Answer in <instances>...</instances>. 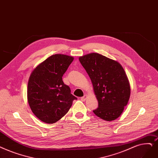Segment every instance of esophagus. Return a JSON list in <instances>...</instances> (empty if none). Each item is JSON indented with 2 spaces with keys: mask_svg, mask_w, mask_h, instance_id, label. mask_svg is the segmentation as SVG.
<instances>
[{
  "mask_svg": "<svg viewBox=\"0 0 158 158\" xmlns=\"http://www.w3.org/2000/svg\"><path fill=\"white\" fill-rule=\"evenodd\" d=\"M86 98H87V95H85L83 96V97H82V98H81V100L82 101H85L86 100Z\"/></svg>",
  "mask_w": 158,
  "mask_h": 158,
  "instance_id": "1",
  "label": "esophagus"
}]
</instances>
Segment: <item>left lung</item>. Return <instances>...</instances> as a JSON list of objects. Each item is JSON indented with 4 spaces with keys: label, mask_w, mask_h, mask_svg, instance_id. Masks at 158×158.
<instances>
[{
    "label": "left lung",
    "mask_w": 158,
    "mask_h": 158,
    "mask_svg": "<svg viewBox=\"0 0 158 158\" xmlns=\"http://www.w3.org/2000/svg\"><path fill=\"white\" fill-rule=\"evenodd\" d=\"M79 59L92 81L98 101V108L94 113L107 121L116 119L123 112L130 95V84L123 68L117 61L97 53Z\"/></svg>",
    "instance_id": "obj_1"
}]
</instances>
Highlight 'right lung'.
<instances>
[{
	"instance_id": "obj_1",
	"label": "right lung",
	"mask_w": 158,
	"mask_h": 158,
	"mask_svg": "<svg viewBox=\"0 0 158 158\" xmlns=\"http://www.w3.org/2000/svg\"><path fill=\"white\" fill-rule=\"evenodd\" d=\"M73 60V57L66 55H53L31 72L27 90L28 101L40 121L49 124L57 122L77 99L62 78Z\"/></svg>"
}]
</instances>
